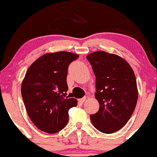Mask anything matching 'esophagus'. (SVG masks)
<instances>
[{"instance_id":"obj_1","label":"esophagus","mask_w":157,"mask_h":157,"mask_svg":"<svg viewBox=\"0 0 157 157\" xmlns=\"http://www.w3.org/2000/svg\"><path fill=\"white\" fill-rule=\"evenodd\" d=\"M85 101H86V98H82L81 99H79V102L80 103H84Z\"/></svg>"}]
</instances>
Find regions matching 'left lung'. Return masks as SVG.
<instances>
[{"label":"left lung","mask_w":157,"mask_h":157,"mask_svg":"<svg viewBox=\"0 0 157 157\" xmlns=\"http://www.w3.org/2000/svg\"><path fill=\"white\" fill-rule=\"evenodd\" d=\"M96 77L95 98L99 110L90 115L93 125L100 132L111 134L122 128L132 116L138 101L135 75L120 56L105 51L87 56Z\"/></svg>","instance_id":"obj_1"}]
</instances>
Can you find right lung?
<instances>
[{
    "instance_id": "obj_1",
    "label": "right lung",
    "mask_w": 157,
    "mask_h": 157,
    "mask_svg": "<svg viewBox=\"0 0 157 157\" xmlns=\"http://www.w3.org/2000/svg\"><path fill=\"white\" fill-rule=\"evenodd\" d=\"M78 58V54L66 51L50 53L27 70L21 94L27 113L40 130L53 134L67 125L69 109L77 106L76 99L67 96V71Z\"/></svg>"
}]
</instances>
